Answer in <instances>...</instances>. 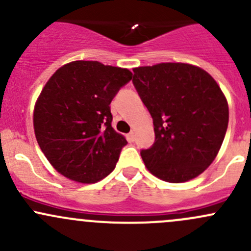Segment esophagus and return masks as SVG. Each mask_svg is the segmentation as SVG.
Returning a JSON list of instances; mask_svg holds the SVG:
<instances>
[{
  "label": "esophagus",
  "mask_w": 251,
  "mask_h": 251,
  "mask_svg": "<svg viewBox=\"0 0 251 251\" xmlns=\"http://www.w3.org/2000/svg\"><path fill=\"white\" fill-rule=\"evenodd\" d=\"M127 140L130 142H133L135 141V132H130L127 135Z\"/></svg>",
  "instance_id": "34e87169"
}]
</instances>
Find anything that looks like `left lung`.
Segmentation results:
<instances>
[{
    "instance_id": "left-lung-1",
    "label": "left lung",
    "mask_w": 251,
    "mask_h": 251,
    "mask_svg": "<svg viewBox=\"0 0 251 251\" xmlns=\"http://www.w3.org/2000/svg\"><path fill=\"white\" fill-rule=\"evenodd\" d=\"M132 82L153 118L155 141L141 156L154 176L179 183L201 175L219 153L228 104L206 72L183 63L133 69Z\"/></svg>"
}]
</instances>
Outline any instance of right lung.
<instances>
[{"label":"right lung","mask_w":251,"mask_h":251,"mask_svg":"<svg viewBox=\"0 0 251 251\" xmlns=\"http://www.w3.org/2000/svg\"><path fill=\"white\" fill-rule=\"evenodd\" d=\"M131 78L127 69L77 60L47 81L35 105L34 128L58 173L93 183L114 170L127 141L111 127L109 104Z\"/></svg>","instance_id":"obj_1"}]
</instances>
